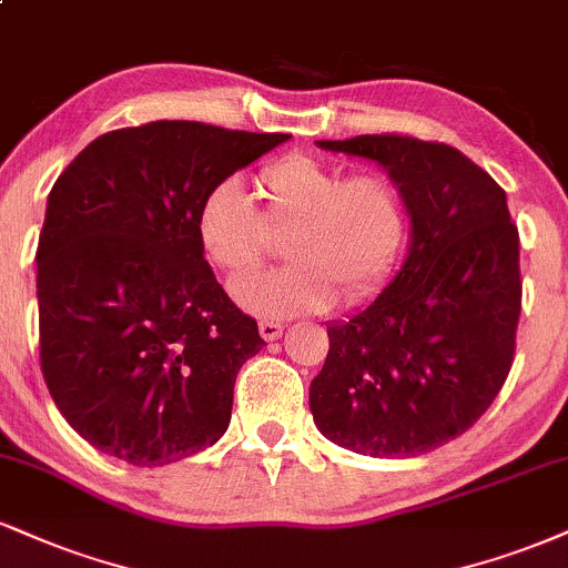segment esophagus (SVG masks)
Here are the masks:
<instances>
[{"mask_svg":"<svg viewBox=\"0 0 568 568\" xmlns=\"http://www.w3.org/2000/svg\"><path fill=\"white\" fill-rule=\"evenodd\" d=\"M258 333H262L264 341H277L283 336V325L275 323V320H262V323H258Z\"/></svg>","mask_w":568,"mask_h":568,"instance_id":"esophagus-1","label":"esophagus"}]
</instances>
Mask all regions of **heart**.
I'll list each match as a JSON object with an SVG mask.
<instances>
[{
	"label": "heart",
	"mask_w": 568,
	"mask_h": 568,
	"mask_svg": "<svg viewBox=\"0 0 568 568\" xmlns=\"http://www.w3.org/2000/svg\"><path fill=\"white\" fill-rule=\"evenodd\" d=\"M262 211L235 180L203 195L195 216L201 251L230 280L245 277L285 237V270L232 285L235 302L264 317L371 302L399 266L409 235V209L399 182L381 169L344 166L291 153L258 172Z\"/></svg>",
	"instance_id": "heart-1"
}]
</instances>
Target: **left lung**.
Segmentation results:
<instances>
[{"instance_id":"8db88e82","label":"left lung","mask_w":568,"mask_h":568,"mask_svg":"<svg viewBox=\"0 0 568 568\" xmlns=\"http://www.w3.org/2000/svg\"><path fill=\"white\" fill-rule=\"evenodd\" d=\"M371 159L409 209L402 270L371 306L327 325L314 423L371 457H418L466 434L500 394L521 314L518 230L505 190L460 150L407 134L320 140Z\"/></svg>"}]
</instances>
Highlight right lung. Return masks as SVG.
<instances>
[{
  "mask_svg": "<svg viewBox=\"0 0 568 568\" xmlns=\"http://www.w3.org/2000/svg\"><path fill=\"white\" fill-rule=\"evenodd\" d=\"M285 140L150 121L98 136L58 176L37 248L39 359L92 447L153 468L227 432L237 371L264 341L216 283L195 216Z\"/></svg>",
  "mask_w": 568,
  "mask_h": 568,
  "instance_id": "1",
  "label": "right lung"
}]
</instances>
